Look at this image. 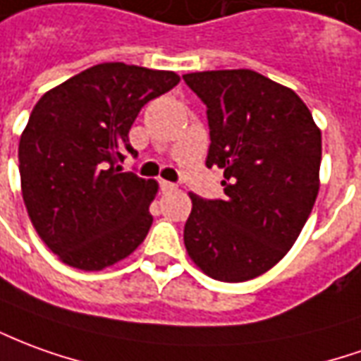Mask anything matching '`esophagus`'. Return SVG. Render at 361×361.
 Instances as JSON below:
<instances>
[{
	"instance_id": "1",
	"label": "esophagus",
	"mask_w": 361,
	"mask_h": 361,
	"mask_svg": "<svg viewBox=\"0 0 361 361\" xmlns=\"http://www.w3.org/2000/svg\"><path fill=\"white\" fill-rule=\"evenodd\" d=\"M160 189H162V191H173V189H176V183H172V181L162 180V181H160Z\"/></svg>"
}]
</instances>
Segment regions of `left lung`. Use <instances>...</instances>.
Returning a JSON list of instances; mask_svg holds the SVG:
<instances>
[{
    "label": "left lung",
    "mask_w": 361,
    "mask_h": 361,
    "mask_svg": "<svg viewBox=\"0 0 361 361\" xmlns=\"http://www.w3.org/2000/svg\"><path fill=\"white\" fill-rule=\"evenodd\" d=\"M207 105V166L223 168L224 199L189 193V258L219 281L266 274L303 231L319 195L322 138L311 111L286 85L254 70L183 75Z\"/></svg>",
    "instance_id": "obj_1"
}]
</instances>
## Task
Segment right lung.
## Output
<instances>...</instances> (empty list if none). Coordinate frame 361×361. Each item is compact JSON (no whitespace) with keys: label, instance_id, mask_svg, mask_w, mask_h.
Masks as SVG:
<instances>
[{"label":"right lung","instance_id":"add662e5","mask_svg":"<svg viewBox=\"0 0 361 361\" xmlns=\"http://www.w3.org/2000/svg\"><path fill=\"white\" fill-rule=\"evenodd\" d=\"M180 84L164 70L105 62L47 92L19 140L23 201L42 242L97 271L137 250L158 183L123 172L128 130L150 99Z\"/></svg>","mask_w":361,"mask_h":361}]
</instances>
